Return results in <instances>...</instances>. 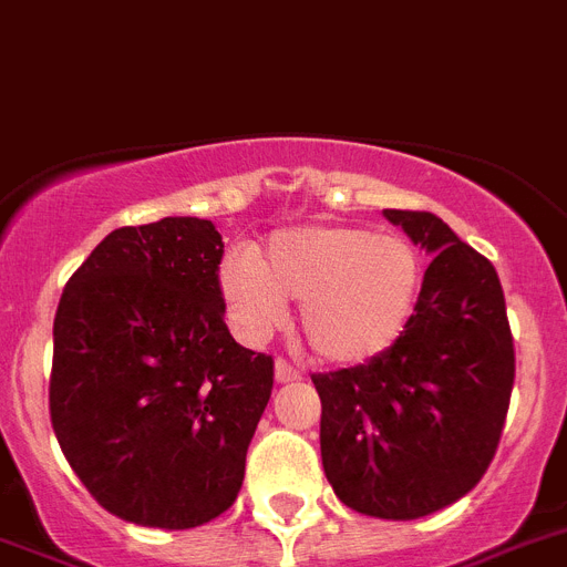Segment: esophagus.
I'll return each instance as SVG.
<instances>
[{
	"instance_id": "obj_1",
	"label": "esophagus",
	"mask_w": 567,
	"mask_h": 567,
	"mask_svg": "<svg viewBox=\"0 0 567 567\" xmlns=\"http://www.w3.org/2000/svg\"><path fill=\"white\" fill-rule=\"evenodd\" d=\"M274 377H277V382H293V379H299V371L293 365H288L285 359H277V365H274Z\"/></svg>"
}]
</instances>
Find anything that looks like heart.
<instances>
[{
    "mask_svg": "<svg viewBox=\"0 0 567 567\" xmlns=\"http://www.w3.org/2000/svg\"><path fill=\"white\" fill-rule=\"evenodd\" d=\"M422 256L400 234L302 225L268 236L259 256L230 254L219 288L236 331L262 339L299 305V331L328 365H362L405 333L422 288Z\"/></svg>",
    "mask_w": 567,
    "mask_h": 567,
    "instance_id": "obj_1",
    "label": "heart"
}]
</instances>
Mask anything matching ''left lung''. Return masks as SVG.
Listing matches in <instances>:
<instances>
[{
	"label": "left lung",
	"instance_id": "8db88e82",
	"mask_svg": "<svg viewBox=\"0 0 567 567\" xmlns=\"http://www.w3.org/2000/svg\"><path fill=\"white\" fill-rule=\"evenodd\" d=\"M431 254L405 333L365 365L317 373L322 467L377 519H420L474 488L499 445L514 337L494 265L440 216L382 210Z\"/></svg>",
	"mask_w": 567,
	"mask_h": 567
}]
</instances>
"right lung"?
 I'll return each mask as SVG.
<instances>
[{
  "mask_svg": "<svg viewBox=\"0 0 567 567\" xmlns=\"http://www.w3.org/2000/svg\"><path fill=\"white\" fill-rule=\"evenodd\" d=\"M210 219L116 228L53 319L51 422L102 508L185 530L234 505L274 359L230 337Z\"/></svg>",
  "mask_w": 567,
  "mask_h": 567,
  "instance_id": "obj_1",
  "label": "right lung"
}]
</instances>
